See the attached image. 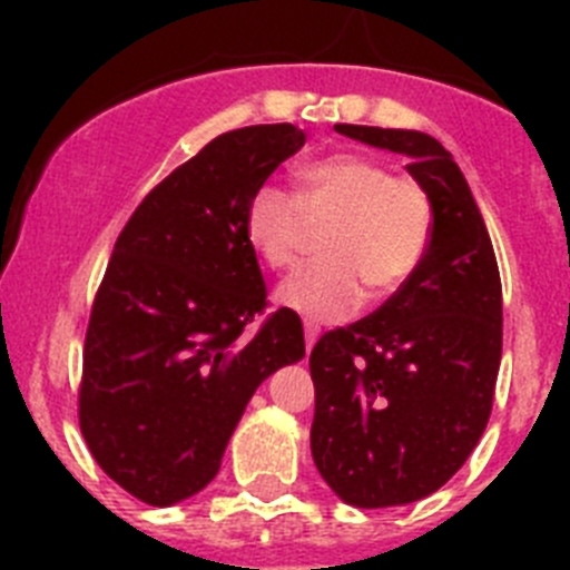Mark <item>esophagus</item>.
Masks as SVG:
<instances>
[{
    "instance_id": "1",
    "label": "esophagus",
    "mask_w": 570,
    "mask_h": 570,
    "mask_svg": "<svg viewBox=\"0 0 570 570\" xmlns=\"http://www.w3.org/2000/svg\"><path fill=\"white\" fill-rule=\"evenodd\" d=\"M316 336H320V328H316L314 322H305V347H314V342H316Z\"/></svg>"
}]
</instances>
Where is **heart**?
I'll use <instances>...</instances> for the list:
<instances>
[{
    "mask_svg": "<svg viewBox=\"0 0 570 570\" xmlns=\"http://www.w3.org/2000/svg\"><path fill=\"white\" fill-rule=\"evenodd\" d=\"M299 194L265 183L245 205V236L274 271L291 268L305 245V219L331 228L328 259L311 262L279 285V302L316 322L345 320L365 302L391 299L414 279L434 236V203L411 174L356 150L320 156L296 170Z\"/></svg>",
    "mask_w": 570,
    "mask_h": 570,
    "instance_id": "obj_1",
    "label": "heart"
}]
</instances>
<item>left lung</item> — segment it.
<instances>
[{
    "instance_id": "1",
    "label": "left lung",
    "mask_w": 570,
    "mask_h": 570,
    "mask_svg": "<svg viewBox=\"0 0 570 570\" xmlns=\"http://www.w3.org/2000/svg\"><path fill=\"white\" fill-rule=\"evenodd\" d=\"M336 130L407 156L434 203V236L400 294L311 351V454L347 505H405L445 485L488 425L502 356L500 268L465 176L434 136Z\"/></svg>"
}]
</instances>
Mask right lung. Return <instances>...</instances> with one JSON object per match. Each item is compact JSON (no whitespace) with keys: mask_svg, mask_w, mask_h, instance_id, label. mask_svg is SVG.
<instances>
[{"mask_svg":"<svg viewBox=\"0 0 570 570\" xmlns=\"http://www.w3.org/2000/svg\"><path fill=\"white\" fill-rule=\"evenodd\" d=\"M302 145L288 122L219 134L116 239L85 334L79 428L99 468L148 505L203 491L259 382L305 356L299 316L265 314L245 236L248 196Z\"/></svg>","mask_w":570,"mask_h":570,"instance_id":"1","label":"right lung"}]
</instances>
